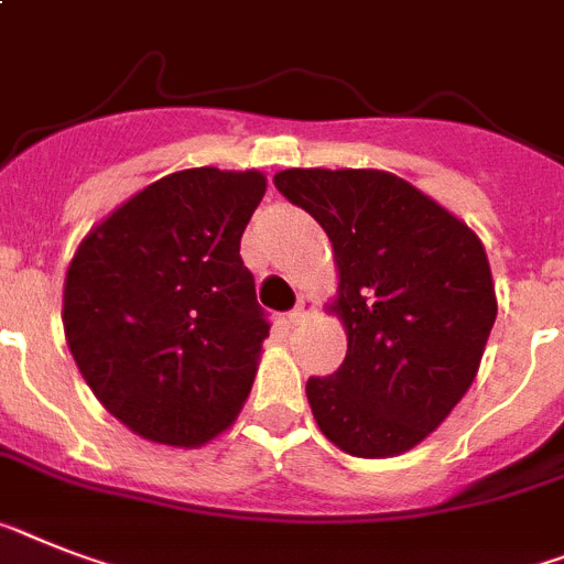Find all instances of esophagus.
<instances>
[{
  "label": "esophagus",
  "mask_w": 564,
  "mask_h": 564,
  "mask_svg": "<svg viewBox=\"0 0 564 564\" xmlns=\"http://www.w3.org/2000/svg\"><path fill=\"white\" fill-rule=\"evenodd\" d=\"M312 312H315V301L310 295L297 297V306L290 312V324H301L304 318H310Z\"/></svg>",
  "instance_id": "obj_1"
}]
</instances>
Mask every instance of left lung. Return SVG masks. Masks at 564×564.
I'll list each match as a JSON object with an SVG mask.
<instances>
[{
  "mask_svg": "<svg viewBox=\"0 0 564 564\" xmlns=\"http://www.w3.org/2000/svg\"><path fill=\"white\" fill-rule=\"evenodd\" d=\"M274 186L318 220L338 269L326 312L347 358L306 384L321 433L358 458L413 451L470 390L499 312L479 235L378 169H286Z\"/></svg>",
  "mask_w": 564,
  "mask_h": 564,
  "instance_id": "8db88e82",
  "label": "left lung"
}]
</instances>
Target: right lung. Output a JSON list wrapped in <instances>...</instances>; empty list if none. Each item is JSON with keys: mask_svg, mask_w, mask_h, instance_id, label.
Returning <instances> with one entry per match:
<instances>
[{"mask_svg": "<svg viewBox=\"0 0 564 564\" xmlns=\"http://www.w3.org/2000/svg\"><path fill=\"white\" fill-rule=\"evenodd\" d=\"M267 194L258 169L165 174L79 240L63 290L68 349L134 435L203 447L229 430L269 324L240 238Z\"/></svg>", "mask_w": 564, "mask_h": 564, "instance_id": "obj_1", "label": "right lung"}]
</instances>
